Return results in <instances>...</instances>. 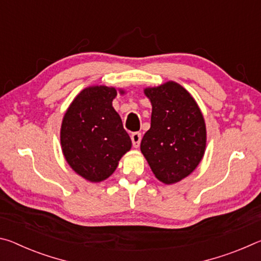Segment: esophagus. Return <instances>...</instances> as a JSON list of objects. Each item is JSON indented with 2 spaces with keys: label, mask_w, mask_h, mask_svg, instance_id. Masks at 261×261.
<instances>
[{
  "label": "esophagus",
  "mask_w": 261,
  "mask_h": 261,
  "mask_svg": "<svg viewBox=\"0 0 261 261\" xmlns=\"http://www.w3.org/2000/svg\"><path fill=\"white\" fill-rule=\"evenodd\" d=\"M131 140H132V146H134L135 148L139 147L140 140H141V134H140V132H134V134L131 135Z\"/></svg>",
  "instance_id": "34e87169"
}]
</instances>
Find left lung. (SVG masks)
Segmentation results:
<instances>
[{
	"label": "left lung",
	"mask_w": 261,
	"mask_h": 261,
	"mask_svg": "<svg viewBox=\"0 0 261 261\" xmlns=\"http://www.w3.org/2000/svg\"><path fill=\"white\" fill-rule=\"evenodd\" d=\"M144 93L152 103V116L140 151L160 182L177 183L191 174L204 156V116L192 95L175 82L147 87Z\"/></svg>",
	"instance_id": "obj_1"
}]
</instances>
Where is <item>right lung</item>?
Listing matches in <instances>:
<instances>
[{
	"mask_svg": "<svg viewBox=\"0 0 261 261\" xmlns=\"http://www.w3.org/2000/svg\"><path fill=\"white\" fill-rule=\"evenodd\" d=\"M116 95L115 87L84 88L62 121L61 146L65 160L90 182L108 178L131 148L130 137L113 107Z\"/></svg>",
	"mask_w": 261,
	"mask_h": 261,
	"instance_id": "right-lung-1",
	"label": "right lung"
}]
</instances>
